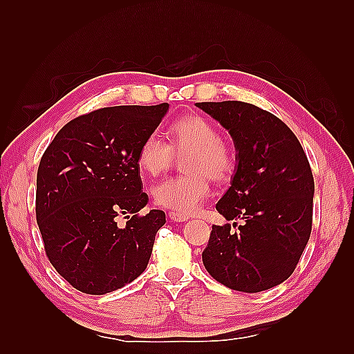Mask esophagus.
<instances>
[{
  "label": "esophagus",
  "instance_id": "obj_1",
  "mask_svg": "<svg viewBox=\"0 0 354 354\" xmlns=\"http://www.w3.org/2000/svg\"><path fill=\"white\" fill-rule=\"evenodd\" d=\"M169 217H170L173 222H185V221H189V216L179 214V213H175V212H170Z\"/></svg>",
  "mask_w": 354,
  "mask_h": 354
}]
</instances>
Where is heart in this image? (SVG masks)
Returning a JSON list of instances; mask_svg holds the SVG:
<instances>
[{"instance_id":"b5f03b06","label":"heart","mask_w":354,"mask_h":354,"mask_svg":"<svg viewBox=\"0 0 354 354\" xmlns=\"http://www.w3.org/2000/svg\"><path fill=\"white\" fill-rule=\"evenodd\" d=\"M167 142L147 135L137 152L138 167L150 176L167 170L175 155L184 156L183 176H171L153 187L155 204L179 214H190L209 194V178L225 183L237 167L236 150L221 138L214 123L202 115H185L173 122Z\"/></svg>"}]
</instances>
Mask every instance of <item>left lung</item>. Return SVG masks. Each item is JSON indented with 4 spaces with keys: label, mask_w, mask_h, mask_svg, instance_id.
<instances>
[{
    "label": "left lung",
    "mask_w": 354,
    "mask_h": 354,
    "mask_svg": "<svg viewBox=\"0 0 354 354\" xmlns=\"http://www.w3.org/2000/svg\"><path fill=\"white\" fill-rule=\"evenodd\" d=\"M196 106L228 129L237 150L231 187L216 209L202 261L216 281L240 292H261L295 270L309 242L313 175L304 150L286 123L245 102H202Z\"/></svg>",
    "instance_id": "8db88e82"
}]
</instances>
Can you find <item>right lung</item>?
Listing matches in <instances>:
<instances>
[{
	"label": "right lung",
	"instance_id": "obj_1",
	"mask_svg": "<svg viewBox=\"0 0 354 354\" xmlns=\"http://www.w3.org/2000/svg\"><path fill=\"white\" fill-rule=\"evenodd\" d=\"M167 109L169 103L95 109L66 123L45 149L36 221L50 263L74 289L103 295L147 268L165 213H138L149 198L137 152Z\"/></svg>",
	"mask_w": 354,
	"mask_h": 354
}]
</instances>
